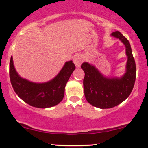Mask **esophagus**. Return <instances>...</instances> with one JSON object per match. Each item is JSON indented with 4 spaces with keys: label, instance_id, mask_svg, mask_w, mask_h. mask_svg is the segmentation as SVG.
Wrapping results in <instances>:
<instances>
[{
    "label": "esophagus",
    "instance_id": "34e87169",
    "mask_svg": "<svg viewBox=\"0 0 148 148\" xmlns=\"http://www.w3.org/2000/svg\"><path fill=\"white\" fill-rule=\"evenodd\" d=\"M83 57L79 54H77L74 56L73 58V62H74V64L77 67H80L82 63L83 62Z\"/></svg>",
    "mask_w": 148,
    "mask_h": 148
}]
</instances>
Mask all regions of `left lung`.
<instances>
[{
    "instance_id": "1",
    "label": "left lung",
    "mask_w": 148,
    "mask_h": 148,
    "mask_svg": "<svg viewBox=\"0 0 148 148\" xmlns=\"http://www.w3.org/2000/svg\"><path fill=\"white\" fill-rule=\"evenodd\" d=\"M111 36L125 46L127 61L123 76L107 77L88 62L81 66L85 73L83 81L85 98L89 104L100 109L112 108L125 101L132 92L136 78V66L129 41L120 31H114Z\"/></svg>"
}]
</instances>
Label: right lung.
<instances>
[{"label": "right lung", "mask_w": 148, "mask_h": 148, "mask_svg": "<svg viewBox=\"0 0 148 148\" xmlns=\"http://www.w3.org/2000/svg\"><path fill=\"white\" fill-rule=\"evenodd\" d=\"M72 61L66 62L59 74L51 80L36 83L19 76L10 57L9 74L15 92L23 101L38 108H48L60 103L64 96L65 86L70 76L75 69Z\"/></svg>", "instance_id": "right-lung-1"}]
</instances>
